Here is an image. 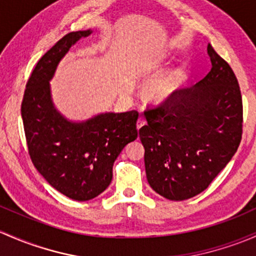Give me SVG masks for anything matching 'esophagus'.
<instances>
[{
    "instance_id": "1",
    "label": "esophagus",
    "mask_w": 256,
    "mask_h": 256,
    "mask_svg": "<svg viewBox=\"0 0 256 256\" xmlns=\"http://www.w3.org/2000/svg\"><path fill=\"white\" fill-rule=\"evenodd\" d=\"M144 125H146V120H144V118H140V119L137 120V130H140V128Z\"/></svg>"
}]
</instances>
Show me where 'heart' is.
I'll return each instance as SVG.
<instances>
[{"label": "heart", "instance_id": "heart-1", "mask_svg": "<svg viewBox=\"0 0 256 256\" xmlns=\"http://www.w3.org/2000/svg\"><path fill=\"white\" fill-rule=\"evenodd\" d=\"M186 83V74L182 68H172L157 74L146 84L147 99L154 103H166L174 99Z\"/></svg>", "mask_w": 256, "mask_h": 256}]
</instances>
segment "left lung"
Returning a JSON list of instances; mask_svg holds the SVG:
<instances>
[{
  "label": "left lung",
  "mask_w": 256,
  "mask_h": 256,
  "mask_svg": "<svg viewBox=\"0 0 256 256\" xmlns=\"http://www.w3.org/2000/svg\"><path fill=\"white\" fill-rule=\"evenodd\" d=\"M211 71L174 99L144 112L138 131L148 184L163 198L186 200L208 188L238 150L243 103L230 66L208 44Z\"/></svg>",
  "instance_id": "obj_1"
}]
</instances>
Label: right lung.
Wrapping results in <instances>:
<instances>
[{
    "label": "right lung",
    "mask_w": 256,
    "mask_h": 256,
    "mask_svg": "<svg viewBox=\"0 0 256 256\" xmlns=\"http://www.w3.org/2000/svg\"><path fill=\"white\" fill-rule=\"evenodd\" d=\"M92 30L72 32L38 61L22 102L29 156L44 179L67 198L87 201L109 186L112 166L137 138L136 110L103 112L80 122L64 116L52 103L50 80L61 58Z\"/></svg>",
    "instance_id": "1"
}]
</instances>
